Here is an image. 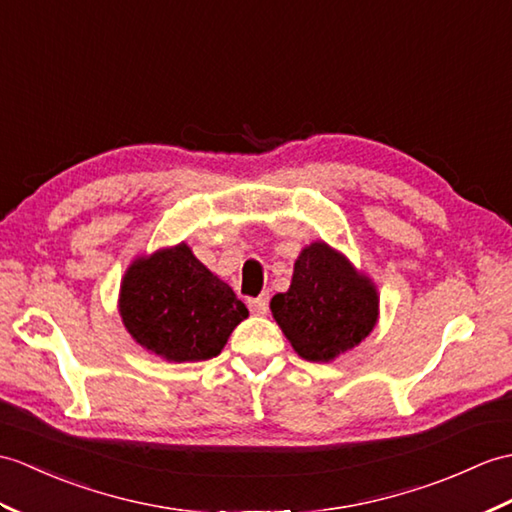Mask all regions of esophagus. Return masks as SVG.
<instances>
[{
  "label": "esophagus",
  "instance_id": "obj_1",
  "mask_svg": "<svg viewBox=\"0 0 512 512\" xmlns=\"http://www.w3.org/2000/svg\"><path fill=\"white\" fill-rule=\"evenodd\" d=\"M248 307H251V312L257 316H264L268 312V296H257V299L248 301Z\"/></svg>",
  "mask_w": 512,
  "mask_h": 512
}]
</instances>
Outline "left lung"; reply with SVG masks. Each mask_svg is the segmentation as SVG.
Wrapping results in <instances>:
<instances>
[{
	"mask_svg": "<svg viewBox=\"0 0 512 512\" xmlns=\"http://www.w3.org/2000/svg\"><path fill=\"white\" fill-rule=\"evenodd\" d=\"M292 349L307 362H334L371 336L379 318L373 279L323 240L301 248L288 292L270 301Z\"/></svg>",
	"mask_w": 512,
	"mask_h": 512,
	"instance_id": "obj_1",
	"label": "left lung"
}]
</instances>
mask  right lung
Segmentation results:
<instances>
[{
    "label": "right lung",
    "mask_w": 512,
    "mask_h": 512,
    "mask_svg": "<svg viewBox=\"0 0 512 512\" xmlns=\"http://www.w3.org/2000/svg\"><path fill=\"white\" fill-rule=\"evenodd\" d=\"M117 312L141 349L178 364L216 358L248 318L246 305L185 242L130 261Z\"/></svg>",
    "instance_id": "obj_1"
}]
</instances>
